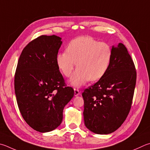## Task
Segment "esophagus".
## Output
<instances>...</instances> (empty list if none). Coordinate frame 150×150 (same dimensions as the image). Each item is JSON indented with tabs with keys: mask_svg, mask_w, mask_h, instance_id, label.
<instances>
[{
	"mask_svg": "<svg viewBox=\"0 0 150 150\" xmlns=\"http://www.w3.org/2000/svg\"><path fill=\"white\" fill-rule=\"evenodd\" d=\"M80 94V91L77 88H74V95L75 96H77Z\"/></svg>",
	"mask_w": 150,
	"mask_h": 150,
	"instance_id": "34e87169",
	"label": "esophagus"
}]
</instances>
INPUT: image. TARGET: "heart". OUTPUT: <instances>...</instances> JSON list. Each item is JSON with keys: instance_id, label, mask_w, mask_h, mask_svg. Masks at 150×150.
Instances as JSON below:
<instances>
[{"instance_id": "1", "label": "heart", "mask_w": 150, "mask_h": 150, "mask_svg": "<svg viewBox=\"0 0 150 150\" xmlns=\"http://www.w3.org/2000/svg\"><path fill=\"white\" fill-rule=\"evenodd\" d=\"M111 57L112 49L108 43L83 36L72 40L67 45V51L57 54L56 63L62 73L68 77L77 62L78 68L70 83L75 86H81L89 80H100L107 72Z\"/></svg>"}]
</instances>
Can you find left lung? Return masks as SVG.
Segmentation results:
<instances>
[{"label":"left lung","mask_w":150,"mask_h":150,"mask_svg":"<svg viewBox=\"0 0 150 150\" xmlns=\"http://www.w3.org/2000/svg\"><path fill=\"white\" fill-rule=\"evenodd\" d=\"M105 74L82 93L84 121L88 129L108 134L119 129L129 115L137 81L135 66L125 46L112 47Z\"/></svg>","instance_id":"1"}]
</instances>
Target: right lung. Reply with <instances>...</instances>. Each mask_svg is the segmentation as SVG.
<instances>
[{"label":"right lung","instance_id":"add662e5","mask_svg":"<svg viewBox=\"0 0 150 150\" xmlns=\"http://www.w3.org/2000/svg\"><path fill=\"white\" fill-rule=\"evenodd\" d=\"M56 35H41L23 48L14 77L18 105L32 129L47 132L56 129L63 119V110L74 96L67 86L56 63L62 44Z\"/></svg>","mask_w":150,"mask_h":150}]
</instances>
